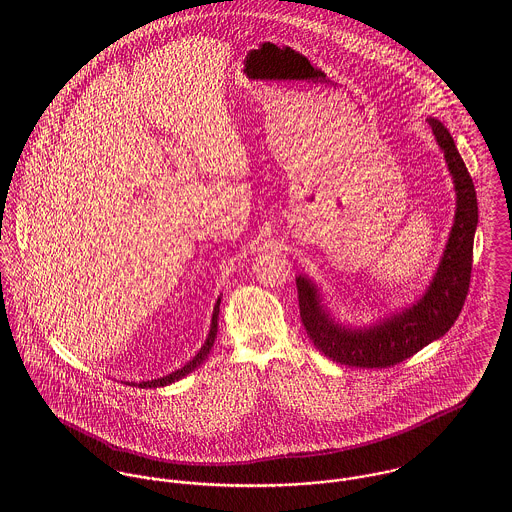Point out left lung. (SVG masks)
Returning a JSON list of instances; mask_svg holds the SVG:
<instances>
[{"label":"left lung","mask_w":512,"mask_h":512,"mask_svg":"<svg viewBox=\"0 0 512 512\" xmlns=\"http://www.w3.org/2000/svg\"><path fill=\"white\" fill-rule=\"evenodd\" d=\"M428 124L453 177L457 205L438 272L426 293L412 307L396 311L376 325L349 329L329 315L317 286L307 276H297L295 280L301 323L319 353L335 363L359 368L398 365L443 337L463 309L471 282L473 238L479 220L477 195L447 128L436 118H428Z\"/></svg>","instance_id":"left-lung-1"}]
</instances>
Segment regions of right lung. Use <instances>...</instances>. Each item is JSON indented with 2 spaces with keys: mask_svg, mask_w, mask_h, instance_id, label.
<instances>
[{
  "mask_svg": "<svg viewBox=\"0 0 512 512\" xmlns=\"http://www.w3.org/2000/svg\"><path fill=\"white\" fill-rule=\"evenodd\" d=\"M219 305H220V297L217 299V303H215V311H213V319H211V331H209V337H207V341H205V345L201 347V351L187 363L185 366H181L179 370H175V372H171V374H167V376H161V378H155V380H146V382H132V384H136V386H140V388H157V386H167V384H171V382H175V380H179V378H183V376H187L189 372H193L197 366L201 365L205 359H207V355H209V351L213 349V345H215V339H217V327H219V323H217V319H219Z\"/></svg>",
  "mask_w": 512,
  "mask_h": 512,
  "instance_id": "add662e5",
  "label": "right lung"
}]
</instances>
